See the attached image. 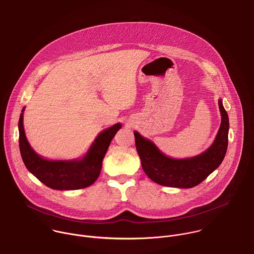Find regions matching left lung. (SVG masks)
Listing matches in <instances>:
<instances>
[{"mask_svg":"<svg viewBox=\"0 0 254 254\" xmlns=\"http://www.w3.org/2000/svg\"><path fill=\"white\" fill-rule=\"evenodd\" d=\"M222 123L213 144L200 155L174 159L164 155L149 139L134 131L135 146L145 174L155 183L174 188H192L203 182L223 162L228 149L229 116L219 100Z\"/></svg>","mask_w":254,"mask_h":254,"instance_id":"8db88e82","label":"left lung"}]
</instances>
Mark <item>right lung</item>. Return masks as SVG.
<instances>
[{
	"label": "right lung",
	"mask_w": 254,
	"mask_h": 254,
	"mask_svg": "<svg viewBox=\"0 0 254 254\" xmlns=\"http://www.w3.org/2000/svg\"><path fill=\"white\" fill-rule=\"evenodd\" d=\"M23 112L18 120V144L22 161L27 170L40 182L54 190H77L92 185L99 177L104 156L121 124L104 129L94 140L87 153L80 159L47 160L29 145L23 129Z\"/></svg>",
	"instance_id": "right-lung-1"
}]
</instances>
